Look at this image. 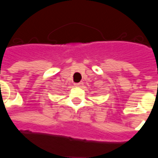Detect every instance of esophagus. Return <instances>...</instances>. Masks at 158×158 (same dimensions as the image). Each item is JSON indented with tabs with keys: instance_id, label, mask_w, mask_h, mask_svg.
Returning <instances> with one entry per match:
<instances>
[{
	"instance_id": "obj_1",
	"label": "esophagus",
	"mask_w": 158,
	"mask_h": 158,
	"mask_svg": "<svg viewBox=\"0 0 158 158\" xmlns=\"http://www.w3.org/2000/svg\"><path fill=\"white\" fill-rule=\"evenodd\" d=\"M74 85H75V87H79V86L82 85V83H75Z\"/></svg>"
}]
</instances>
